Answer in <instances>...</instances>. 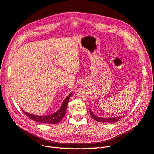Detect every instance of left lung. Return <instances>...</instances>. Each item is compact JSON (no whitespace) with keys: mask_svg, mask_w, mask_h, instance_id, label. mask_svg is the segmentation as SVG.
I'll return each instance as SVG.
<instances>
[{"mask_svg":"<svg viewBox=\"0 0 154 154\" xmlns=\"http://www.w3.org/2000/svg\"><path fill=\"white\" fill-rule=\"evenodd\" d=\"M90 115L91 116L94 120L100 122H117L119 119L122 118L123 116H119V117H110V118H102V117H98L96 116L94 114H93V112L89 110Z\"/></svg>","mask_w":154,"mask_h":154,"instance_id":"8db88e82","label":"left lung"}]
</instances>
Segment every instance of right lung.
Returning <instances> with one entry per match:
<instances>
[{
  "mask_svg": "<svg viewBox=\"0 0 154 154\" xmlns=\"http://www.w3.org/2000/svg\"><path fill=\"white\" fill-rule=\"evenodd\" d=\"M72 93H71L64 100L63 104L59 110L55 112L53 114H51L49 116H35L33 114H30V113H28L23 110L25 114L29 117L32 120L35 121L37 122H41V123H45V124H56L58 123L61 121V119L63 118L65 115V113L66 111V108L68 105V102L69 100L70 96Z\"/></svg>",
  "mask_w": 154,
  "mask_h": 154,
  "instance_id": "1",
  "label": "right lung"
}]
</instances>
